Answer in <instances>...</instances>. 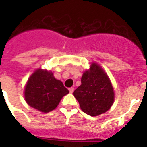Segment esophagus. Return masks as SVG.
I'll list each match as a JSON object with an SVG mask.
<instances>
[{"label": "esophagus", "mask_w": 147, "mask_h": 147, "mask_svg": "<svg viewBox=\"0 0 147 147\" xmlns=\"http://www.w3.org/2000/svg\"><path fill=\"white\" fill-rule=\"evenodd\" d=\"M69 92H70V93H73L74 88H70L69 89Z\"/></svg>", "instance_id": "1"}]
</instances>
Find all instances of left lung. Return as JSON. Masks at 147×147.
Listing matches in <instances>:
<instances>
[{
  "mask_svg": "<svg viewBox=\"0 0 147 147\" xmlns=\"http://www.w3.org/2000/svg\"><path fill=\"white\" fill-rule=\"evenodd\" d=\"M82 84L74 92L83 112L98 116L108 111L114 100V92L110 78L95 62L91 65L82 77Z\"/></svg>",
  "mask_w": 147,
  "mask_h": 147,
  "instance_id": "obj_1",
  "label": "left lung"
}]
</instances>
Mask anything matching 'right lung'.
Masks as SVG:
<instances>
[{
    "mask_svg": "<svg viewBox=\"0 0 147 147\" xmlns=\"http://www.w3.org/2000/svg\"><path fill=\"white\" fill-rule=\"evenodd\" d=\"M69 92L63 83L54 77L52 71L38 69L26 82L24 97L30 107L47 113L55 109L62 97Z\"/></svg>",
    "mask_w": 147,
    "mask_h": 147,
    "instance_id": "obj_1",
    "label": "right lung"
}]
</instances>
